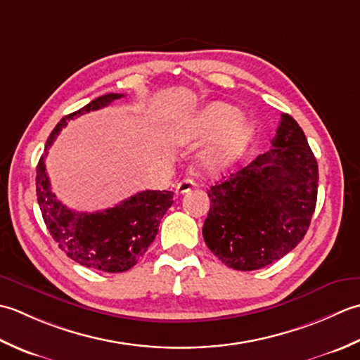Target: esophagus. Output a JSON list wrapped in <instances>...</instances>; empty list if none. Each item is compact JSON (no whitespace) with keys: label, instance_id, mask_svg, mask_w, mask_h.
<instances>
[{"label":"esophagus","instance_id":"34e87169","mask_svg":"<svg viewBox=\"0 0 360 360\" xmlns=\"http://www.w3.org/2000/svg\"><path fill=\"white\" fill-rule=\"evenodd\" d=\"M194 185H195L194 180L183 179L181 181L177 183V186H175V193H177V194H185V193H188V191L193 189Z\"/></svg>","mask_w":360,"mask_h":360}]
</instances>
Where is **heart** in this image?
Instances as JSON below:
<instances>
[{
	"instance_id": "1",
	"label": "heart",
	"mask_w": 360,
	"mask_h": 360,
	"mask_svg": "<svg viewBox=\"0 0 360 360\" xmlns=\"http://www.w3.org/2000/svg\"><path fill=\"white\" fill-rule=\"evenodd\" d=\"M212 136L216 138L205 150L202 166L205 171L217 172L229 167L242 155L252 141L253 129L239 120L238 108L224 102H214L183 121L177 130L180 143L205 141Z\"/></svg>"
}]
</instances>
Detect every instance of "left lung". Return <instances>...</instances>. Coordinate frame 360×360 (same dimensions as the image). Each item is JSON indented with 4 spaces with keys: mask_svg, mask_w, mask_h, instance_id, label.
<instances>
[{
    "mask_svg": "<svg viewBox=\"0 0 360 360\" xmlns=\"http://www.w3.org/2000/svg\"><path fill=\"white\" fill-rule=\"evenodd\" d=\"M317 188V160L304 131L283 113L272 149L208 189L203 239L234 270L270 266L304 238Z\"/></svg>",
    "mask_w": 360,
    "mask_h": 360,
    "instance_id": "left-lung-1",
    "label": "left lung"
}]
</instances>
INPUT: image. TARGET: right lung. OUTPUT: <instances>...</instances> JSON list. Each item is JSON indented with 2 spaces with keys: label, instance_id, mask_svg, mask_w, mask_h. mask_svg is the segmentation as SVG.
Instances as JSON below:
<instances>
[{
  "label": "right lung",
  "instance_id": "right-lung-1",
  "mask_svg": "<svg viewBox=\"0 0 360 360\" xmlns=\"http://www.w3.org/2000/svg\"><path fill=\"white\" fill-rule=\"evenodd\" d=\"M122 96L124 94L118 93L104 94L93 99L90 104L77 112L62 118L56 129L51 131L45 153L37 165L35 177L37 200H39L43 221L58 248L80 266L108 274L126 272L148 252L149 245L157 236L161 219L174 203V193L141 191L113 208L96 212H77L57 200L51 189L45 158L58 131L67 126L70 120L107 107Z\"/></svg>",
  "mask_w": 360,
  "mask_h": 360
}]
</instances>
